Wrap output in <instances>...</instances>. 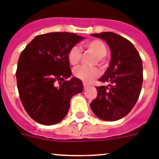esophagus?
<instances>
[{
	"mask_svg": "<svg viewBox=\"0 0 159 159\" xmlns=\"http://www.w3.org/2000/svg\"><path fill=\"white\" fill-rule=\"evenodd\" d=\"M83 86H84V89H88V88H89V85H88V84H86V83H83Z\"/></svg>",
	"mask_w": 159,
	"mask_h": 159,
	"instance_id": "1",
	"label": "esophagus"
}]
</instances>
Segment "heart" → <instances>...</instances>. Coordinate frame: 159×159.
Returning <instances> with one entry per match:
<instances>
[{
  "mask_svg": "<svg viewBox=\"0 0 159 159\" xmlns=\"http://www.w3.org/2000/svg\"><path fill=\"white\" fill-rule=\"evenodd\" d=\"M85 46L91 51L95 56L98 57V60L104 57L107 53V48L104 42L99 40H94L87 42ZM81 57V51L77 45L72 47L68 53V61L70 65L76 66L79 63ZM101 72L98 68H89L85 66H79L74 70V74L76 78L85 82H90L100 75Z\"/></svg>",
  "mask_w": 159,
  "mask_h": 159,
  "instance_id": "obj_1",
  "label": "heart"
}]
</instances>
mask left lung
Listing matches in <instances>:
<instances>
[{"mask_svg":"<svg viewBox=\"0 0 159 159\" xmlns=\"http://www.w3.org/2000/svg\"><path fill=\"white\" fill-rule=\"evenodd\" d=\"M92 36L104 40L111 53L110 66L97 86L98 95L90 103L93 114L104 121H114L127 115L137 102L143 81V61L134 45L121 36L104 32Z\"/></svg>","mask_w":159,"mask_h":159,"instance_id":"obj_1","label":"left lung"}]
</instances>
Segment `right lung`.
Returning a JSON list of instances; mask_svg holds the SVG:
<instances>
[{
	"label": "right lung",
	"instance_id": "obj_1",
	"mask_svg": "<svg viewBox=\"0 0 159 159\" xmlns=\"http://www.w3.org/2000/svg\"><path fill=\"white\" fill-rule=\"evenodd\" d=\"M85 38L72 33L37 36L21 52L17 62V89L25 110L34 121L51 125L70 110V99L83 90L82 81L72 75L68 53Z\"/></svg>",
	"mask_w": 159,
	"mask_h": 159
}]
</instances>
